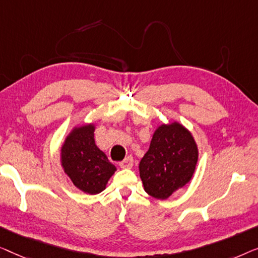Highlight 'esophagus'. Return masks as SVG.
<instances>
[{
  "instance_id": "34e87169",
  "label": "esophagus",
  "mask_w": 258,
  "mask_h": 258,
  "mask_svg": "<svg viewBox=\"0 0 258 258\" xmlns=\"http://www.w3.org/2000/svg\"><path fill=\"white\" fill-rule=\"evenodd\" d=\"M119 165H120L121 168H124V169L132 168V166H133V158L132 157H127L126 159H124V160H122Z\"/></svg>"
}]
</instances>
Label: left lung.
<instances>
[{"label":"left lung","mask_w":258,"mask_h":258,"mask_svg":"<svg viewBox=\"0 0 258 258\" xmlns=\"http://www.w3.org/2000/svg\"><path fill=\"white\" fill-rule=\"evenodd\" d=\"M198 159L199 148L189 130L177 121L159 125L139 164L145 191L158 200L168 199L191 180Z\"/></svg>","instance_id":"8db88e82"}]
</instances>
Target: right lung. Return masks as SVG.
<instances>
[{
	"mask_svg": "<svg viewBox=\"0 0 258 258\" xmlns=\"http://www.w3.org/2000/svg\"><path fill=\"white\" fill-rule=\"evenodd\" d=\"M96 124L75 126L60 147V166L79 190L94 195L103 191L115 166L94 141Z\"/></svg>",
	"mask_w": 258,
	"mask_h": 258,
	"instance_id": "obj_1",
	"label": "right lung"
}]
</instances>
